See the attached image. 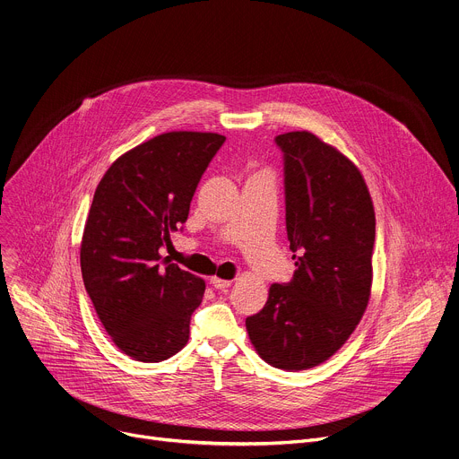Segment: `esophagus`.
I'll list each match as a JSON object with an SVG mask.
<instances>
[{
	"instance_id": "obj_1",
	"label": "esophagus",
	"mask_w": 459,
	"mask_h": 459,
	"mask_svg": "<svg viewBox=\"0 0 459 459\" xmlns=\"http://www.w3.org/2000/svg\"><path fill=\"white\" fill-rule=\"evenodd\" d=\"M211 283H212V287L218 289V290H227L232 281H230V280H221V278H216V276H214V278H211Z\"/></svg>"
}]
</instances>
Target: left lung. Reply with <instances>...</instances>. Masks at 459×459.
<instances>
[{
    "mask_svg": "<svg viewBox=\"0 0 459 459\" xmlns=\"http://www.w3.org/2000/svg\"><path fill=\"white\" fill-rule=\"evenodd\" d=\"M283 153L285 227L295 274L273 283L245 325L258 355L307 369L335 353L362 318L371 289L375 212L357 166L309 132L274 139Z\"/></svg>",
    "mask_w": 459,
    "mask_h": 459,
    "instance_id": "left-lung-1",
    "label": "left lung"
}]
</instances>
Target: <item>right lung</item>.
I'll list each match as a JSON object with an SVG mask.
<instances>
[{"mask_svg":"<svg viewBox=\"0 0 459 459\" xmlns=\"http://www.w3.org/2000/svg\"><path fill=\"white\" fill-rule=\"evenodd\" d=\"M223 135L170 132L118 157L100 179L80 247L82 278L108 335L126 355L160 362L190 335L204 281L170 260L201 176Z\"/></svg>","mask_w":459,"mask_h":459,"instance_id":"right-lung-1","label":"right lung"}]
</instances>
